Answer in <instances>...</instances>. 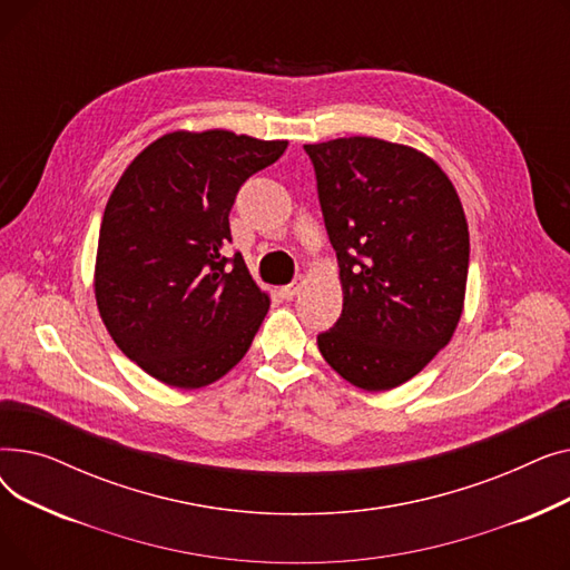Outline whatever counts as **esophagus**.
I'll list each match as a JSON object with an SVG mask.
<instances>
[{"instance_id": "34e87169", "label": "esophagus", "mask_w": 570, "mask_h": 570, "mask_svg": "<svg viewBox=\"0 0 570 570\" xmlns=\"http://www.w3.org/2000/svg\"><path fill=\"white\" fill-rule=\"evenodd\" d=\"M301 288H303V279H295V282H291L288 286L282 288V295L286 297V301H293V297L301 293Z\"/></svg>"}]
</instances>
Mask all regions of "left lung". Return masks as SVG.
<instances>
[{"instance_id":"1","label":"left lung","mask_w":570,"mask_h":570,"mask_svg":"<svg viewBox=\"0 0 570 570\" xmlns=\"http://www.w3.org/2000/svg\"><path fill=\"white\" fill-rule=\"evenodd\" d=\"M305 153L344 293L342 316L318 335V351L363 391H393L460 323L469 273L460 196L441 166L409 145L351 136Z\"/></svg>"}]
</instances>
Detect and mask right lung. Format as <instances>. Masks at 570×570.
Listing matches in <instances>:
<instances>
[{
	"mask_svg": "<svg viewBox=\"0 0 570 570\" xmlns=\"http://www.w3.org/2000/svg\"><path fill=\"white\" fill-rule=\"evenodd\" d=\"M286 145L224 129L173 131L115 185L99 230L97 307L119 351L157 381L203 387L249 351L269 297L243 256H224L228 215L247 177Z\"/></svg>",
	"mask_w": 570,
	"mask_h": 570,
	"instance_id": "obj_1",
	"label": "right lung"
}]
</instances>
